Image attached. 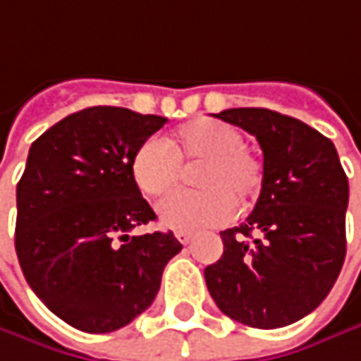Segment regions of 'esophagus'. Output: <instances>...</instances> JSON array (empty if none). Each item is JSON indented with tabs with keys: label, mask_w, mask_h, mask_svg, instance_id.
Returning a JSON list of instances; mask_svg holds the SVG:
<instances>
[{
	"label": "esophagus",
	"mask_w": 361,
	"mask_h": 361,
	"mask_svg": "<svg viewBox=\"0 0 361 361\" xmlns=\"http://www.w3.org/2000/svg\"><path fill=\"white\" fill-rule=\"evenodd\" d=\"M176 238H178L180 244H190V242L194 240V233H192V231H178Z\"/></svg>",
	"instance_id": "1"
}]
</instances>
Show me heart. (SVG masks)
<instances>
[{
	"label": "heart",
	"instance_id": "obj_1",
	"mask_svg": "<svg viewBox=\"0 0 361 361\" xmlns=\"http://www.w3.org/2000/svg\"><path fill=\"white\" fill-rule=\"evenodd\" d=\"M180 167H196L192 183L200 190L173 194L157 209L161 223L178 231L227 223L235 207L247 211L256 202L264 181V165L247 150L242 132L216 119L185 123L165 142L150 138L130 163L132 180L148 198L167 194L180 181Z\"/></svg>",
	"mask_w": 361,
	"mask_h": 361
}]
</instances>
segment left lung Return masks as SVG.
<instances>
[{"label":"left lung","instance_id":"8db88e82","mask_svg":"<svg viewBox=\"0 0 361 361\" xmlns=\"http://www.w3.org/2000/svg\"><path fill=\"white\" fill-rule=\"evenodd\" d=\"M214 117L256 136L264 181L246 223L221 231L223 256L204 269L219 310L254 329L316 310L345 260L349 183L335 145L308 123L260 107Z\"/></svg>","mask_w":361,"mask_h":361}]
</instances>
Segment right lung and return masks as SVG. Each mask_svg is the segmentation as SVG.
I'll return each mask as SVG.
<instances>
[{
	"mask_svg": "<svg viewBox=\"0 0 361 361\" xmlns=\"http://www.w3.org/2000/svg\"><path fill=\"white\" fill-rule=\"evenodd\" d=\"M167 117L88 107L28 150L16 188V254L39 300L70 326L111 333L157 298L181 250L171 231L130 235L157 214L132 180L136 148Z\"/></svg>",
	"mask_w": 361,
	"mask_h": 361,
	"instance_id": "1",
	"label": "right lung"
}]
</instances>
